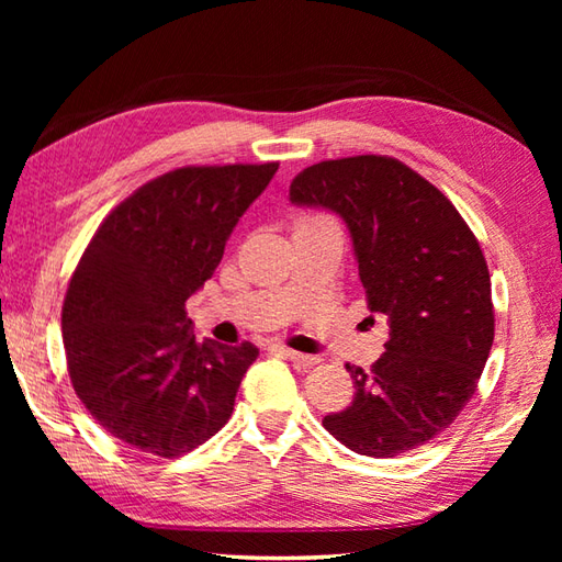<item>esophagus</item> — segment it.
<instances>
[{
    "mask_svg": "<svg viewBox=\"0 0 562 562\" xmlns=\"http://www.w3.org/2000/svg\"><path fill=\"white\" fill-rule=\"evenodd\" d=\"M284 357H288L290 362H294L296 367H302V369H312L314 364H318V357H314V355H304V352H294V350H280Z\"/></svg>",
    "mask_w": 562,
    "mask_h": 562,
    "instance_id": "34e87169",
    "label": "esophagus"
}]
</instances>
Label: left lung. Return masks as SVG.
Returning <instances> with one entry per match:
<instances>
[{
    "label": "left lung",
    "mask_w": 562,
    "mask_h": 562,
    "mask_svg": "<svg viewBox=\"0 0 562 562\" xmlns=\"http://www.w3.org/2000/svg\"><path fill=\"white\" fill-rule=\"evenodd\" d=\"M290 200L348 224L369 312L389 324L386 352L369 372L345 364L355 398L324 427L362 457L417 449L457 420L493 348L491 272L479 238L445 193L376 154L308 166Z\"/></svg>",
    "instance_id": "left-lung-1"
}]
</instances>
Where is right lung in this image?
Returning <instances> with one entry per match:
<instances>
[{
  "label": "right lung",
  "mask_w": 562,
  "mask_h": 562,
  "mask_svg": "<svg viewBox=\"0 0 562 562\" xmlns=\"http://www.w3.org/2000/svg\"><path fill=\"white\" fill-rule=\"evenodd\" d=\"M278 166L164 173L123 200L83 250L63 308L67 369L93 420L125 445L173 459L232 417L258 348L198 340L186 302Z\"/></svg>",
  "instance_id": "right-lung-1"
}]
</instances>
